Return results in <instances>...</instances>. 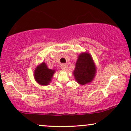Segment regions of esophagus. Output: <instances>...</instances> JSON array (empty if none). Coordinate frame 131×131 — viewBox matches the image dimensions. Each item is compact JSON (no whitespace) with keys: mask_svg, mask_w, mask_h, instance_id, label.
I'll use <instances>...</instances> for the list:
<instances>
[{"mask_svg":"<svg viewBox=\"0 0 131 131\" xmlns=\"http://www.w3.org/2000/svg\"><path fill=\"white\" fill-rule=\"evenodd\" d=\"M60 67L63 70H67V68H68V65L65 63H62V64H61Z\"/></svg>","mask_w":131,"mask_h":131,"instance_id":"1","label":"esophagus"}]
</instances>
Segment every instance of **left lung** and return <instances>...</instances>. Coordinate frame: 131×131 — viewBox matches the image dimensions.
Instances as JSON below:
<instances>
[{"label":"left lung","mask_w":131,"mask_h":131,"mask_svg":"<svg viewBox=\"0 0 131 131\" xmlns=\"http://www.w3.org/2000/svg\"><path fill=\"white\" fill-rule=\"evenodd\" d=\"M95 64L89 53L83 52L79 55L73 74L75 81L81 85L91 82L96 75Z\"/></svg>","instance_id":"1"}]
</instances>
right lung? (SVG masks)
<instances>
[{"label": "right lung", "instance_id": "1", "mask_svg": "<svg viewBox=\"0 0 131 131\" xmlns=\"http://www.w3.org/2000/svg\"><path fill=\"white\" fill-rule=\"evenodd\" d=\"M55 70L49 69L45 62L37 66L34 71V78L35 81L41 85H48L52 81Z\"/></svg>", "mask_w": 131, "mask_h": 131}]
</instances>
